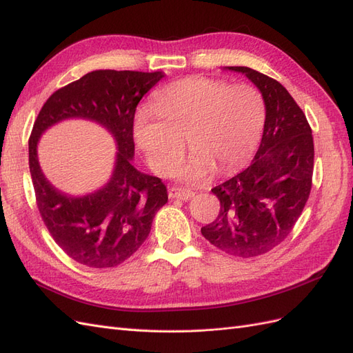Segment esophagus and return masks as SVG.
I'll list each match as a JSON object with an SVG mask.
<instances>
[{
	"instance_id": "esophagus-1",
	"label": "esophagus",
	"mask_w": 353,
	"mask_h": 353,
	"mask_svg": "<svg viewBox=\"0 0 353 353\" xmlns=\"http://www.w3.org/2000/svg\"><path fill=\"white\" fill-rule=\"evenodd\" d=\"M194 196L193 191L190 190H185V188H178V187H174L169 190V197L170 199H179V200H190L191 197Z\"/></svg>"
}]
</instances>
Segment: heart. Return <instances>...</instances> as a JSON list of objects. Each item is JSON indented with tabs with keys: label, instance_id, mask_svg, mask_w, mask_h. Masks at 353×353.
I'll list each match as a JSON object with an SVG mask.
<instances>
[{
	"label": "heart",
	"instance_id": "obj_1",
	"mask_svg": "<svg viewBox=\"0 0 353 353\" xmlns=\"http://www.w3.org/2000/svg\"><path fill=\"white\" fill-rule=\"evenodd\" d=\"M152 110L135 117L134 137L147 162L168 174L184 154V137L193 150L178 175L190 184L209 179L216 168L228 174L258 147L266 119L262 94L249 85L191 77L159 90Z\"/></svg>",
	"mask_w": 353,
	"mask_h": 353
}]
</instances>
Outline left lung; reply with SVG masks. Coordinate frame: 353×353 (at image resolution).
I'll return each instance as SVG.
<instances>
[{
  "label": "left lung",
  "instance_id": "1",
  "mask_svg": "<svg viewBox=\"0 0 353 353\" xmlns=\"http://www.w3.org/2000/svg\"><path fill=\"white\" fill-rule=\"evenodd\" d=\"M266 105L262 141L252 165L212 188L219 215L201 234L218 249L239 258L272 250L292 232L312 187L314 138L306 116L283 85L244 66Z\"/></svg>",
  "mask_w": 353,
  "mask_h": 353
}]
</instances>
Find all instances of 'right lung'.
Wrapping results in <instances>:
<instances>
[{
    "instance_id": "obj_1",
    "label": "right lung",
    "mask_w": 353,
    "mask_h": 353,
    "mask_svg": "<svg viewBox=\"0 0 353 353\" xmlns=\"http://www.w3.org/2000/svg\"><path fill=\"white\" fill-rule=\"evenodd\" d=\"M163 77V72H90L52 94L32 128L29 169L38 210L59 248L78 263L112 268L125 262L145 241L156 212L166 205L162 179L132 165L137 105ZM73 117L104 125L118 148L108 183L78 198L61 194L49 183L36 152L39 138L48 127Z\"/></svg>"
}]
</instances>
